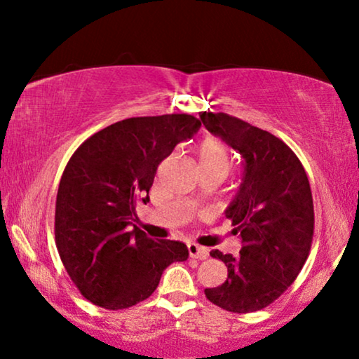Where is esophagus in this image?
Returning <instances> with one entry per match:
<instances>
[{
  "instance_id": "obj_1",
  "label": "esophagus",
  "mask_w": 359,
  "mask_h": 359,
  "mask_svg": "<svg viewBox=\"0 0 359 359\" xmlns=\"http://www.w3.org/2000/svg\"><path fill=\"white\" fill-rule=\"evenodd\" d=\"M188 252H189V257L198 258V259H205L209 257V250L204 247H199V245H196V243L188 245Z\"/></svg>"
}]
</instances>
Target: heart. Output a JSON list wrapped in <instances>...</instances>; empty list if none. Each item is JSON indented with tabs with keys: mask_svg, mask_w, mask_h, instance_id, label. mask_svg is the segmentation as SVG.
I'll return each instance as SVG.
<instances>
[{
	"mask_svg": "<svg viewBox=\"0 0 359 359\" xmlns=\"http://www.w3.org/2000/svg\"><path fill=\"white\" fill-rule=\"evenodd\" d=\"M199 171H217L224 176L229 175L232 168V160L227 147L215 139H205L196 149Z\"/></svg>",
	"mask_w": 359,
	"mask_h": 359,
	"instance_id": "obj_1",
	"label": "heart"
}]
</instances>
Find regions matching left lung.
I'll list each match as a JSON object with an SVG mask.
<instances>
[{"mask_svg":"<svg viewBox=\"0 0 359 359\" xmlns=\"http://www.w3.org/2000/svg\"><path fill=\"white\" fill-rule=\"evenodd\" d=\"M201 121L243 158V178L225 210L242 238L240 257L212 250L227 279L204 291L233 313L273 304L306 263L313 237V201L306 170L281 139L224 112H201Z\"/></svg>","mask_w":359,"mask_h":359,"instance_id":"8db88e82","label":"left lung"}]
</instances>
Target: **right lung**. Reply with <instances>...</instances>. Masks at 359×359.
Here are the masks:
<instances>
[{"label":"right lung","instance_id":"obj_1","mask_svg":"<svg viewBox=\"0 0 359 359\" xmlns=\"http://www.w3.org/2000/svg\"><path fill=\"white\" fill-rule=\"evenodd\" d=\"M189 114L130 117L78 147L55 203V243L68 276L96 306L119 311L150 297L161 273L188 259V247L130 231L137 203L150 201L156 168L199 130Z\"/></svg>","mask_w":359,"mask_h":359}]
</instances>
